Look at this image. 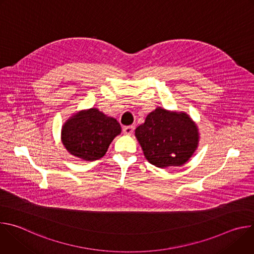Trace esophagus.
<instances>
[{
    "label": "esophagus",
    "instance_id": "obj_1",
    "mask_svg": "<svg viewBox=\"0 0 254 254\" xmlns=\"http://www.w3.org/2000/svg\"><path fill=\"white\" fill-rule=\"evenodd\" d=\"M134 130V127L133 126H128V127H125L123 128V131L125 134H131Z\"/></svg>",
    "mask_w": 254,
    "mask_h": 254
}]
</instances>
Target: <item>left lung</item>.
<instances>
[{
    "mask_svg": "<svg viewBox=\"0 0 254 254\" xmlns=\"http://www.w3.org/2000/svg\"><path fill=\"white\" fill-rule=\"evenodd\" d=\"M146 159L158 168L182 166L192 157L199 142L197 126L185 113L157 107L135 128Z\"/></svg>",
    "mask_w": 254,
    "mask_h": 254,
    "instance_id": "obj_1",
    "label": "left lung"
}]
</instances>
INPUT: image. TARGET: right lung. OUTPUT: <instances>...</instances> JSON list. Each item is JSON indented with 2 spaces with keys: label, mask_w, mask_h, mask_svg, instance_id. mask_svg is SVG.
Returning a JSON list of instances; mask_svg holds the SVG:
<instances>
[{
  "label": "right lung",
  "mask_w": 254,
  "mask_h": 254,
  "mask_svg": "<svg viewBox=\"0 0 254 254\" xmlns=\"http://www.w3.org/2000/svg\"><path fill=\"white\" fill-rule=\"evenodd\" d=\"M121 131L116 119L90 108L67 120L62 127L61 140L71 155L90 162L102 158Z\"/></svg>",
  "instance_id": "1"
}]
</instances>
